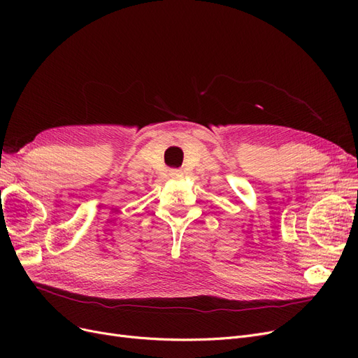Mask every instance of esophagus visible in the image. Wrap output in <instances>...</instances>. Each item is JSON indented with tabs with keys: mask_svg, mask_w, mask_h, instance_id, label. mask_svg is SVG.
I'll list each match as a JSON object with an SVG mask.
<instances>
[{
	"mask_svg": "<svg viewBox=\"0 0 358 358\" xmlns=\"http://www.w3.org/2000/svg\"><path fill=\"white\" fill-rule=\"evenodd\" d=\"M170 176L175 178V179L182 178V171L180 170H173V171H170Z\"/></svg>",
	"mask_w": 358,
	"mask_h": 358,
	"instance_id": "esophagus-1",
	"label": "esophagus"
}]
</instances>
